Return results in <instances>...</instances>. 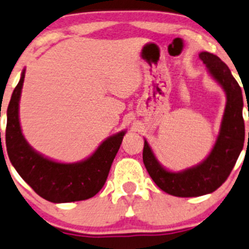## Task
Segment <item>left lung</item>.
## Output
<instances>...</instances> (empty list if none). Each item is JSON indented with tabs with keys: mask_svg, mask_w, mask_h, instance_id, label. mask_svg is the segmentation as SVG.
Returning <instances> with one entry per match:
<instances>
[{
	"mask_svg": "<svg viewBox=\"0 0 249 249\" xmlns=\"http://www.w3.org/2000/svg\"><path fill=\"white\" fill-rule=\"evenodd\" d=\"M199 58L227 96L221 129L213 150L197 166L171 172L158 161L146 141L143 148V162L151 179L162 191L175 197H199L216 191L229 177L245 142L243 98L239 83L216 54L204 51Z\"/></svg>",
	"mask_w": 249,
	"mask_h": 249,
	"instance_id": "left-lung-1",
	"label": "left lung"
}]
</instances>
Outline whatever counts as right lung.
Listing matches in <instances>:
<instances>
[{
    "label": "right lung",
    "mask_w": 249,
    "mask_h": 249,
    "mask_svg": "<svg viewBox=\"0 0 249 249\" xmlns=\"http://www.w3.org/2000/svg\"><path fill=\"white\" fill-rule=\"evenodd\" d=\"M25 70L12 94L7 109L6 146L10 162L36 195L52 203H70L94 197L108 177L123 137L120 131L106 138L86 160L62 163L45 158L27 143L21 131L19 103Z\"/></svg>",
    "instance_id": "obj_1"
}]
</instances>
